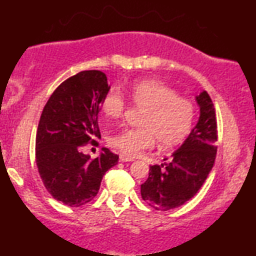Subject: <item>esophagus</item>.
<instances>
[{
    "mask_svg": "<svg viewBox=\"0 0 256 256\" xmlns=\"http://www.w3.org/2000/svg\"><path fill=\"white\" fill-rule=\"evenodd\" d=\"M120 160H122V162H132V160H134V158H132V157H129V156L124 155V154H122V155H120Z\"/></svg>",
    "mask_w": 256,
    "mask_h": 256,
    "instance_id": "obj_1",
    "label": "esophagus"
}]
</instances>
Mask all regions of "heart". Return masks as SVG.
I'll return each instance as SVG.
<instances>
[{"label":"heart","mask_w":256,"mask_h":256,"mask_svg":"<svg viewBox=\"0 0 256 256\" xmlns=\"http://www.w3.org/2000/svg\"><path fill=\"white\" fill-rule=\"evenodd\" d=\"M130 100L138 108L146 110L140 126L124 129L108 138V143L124 155L135 157L150 149L157 140L163 148L180 144L190 134L194 121V102L172 87L157 80H142L130 88ZM127 100L118 88H112L102 100V112L107 118L118 120L127 110Z\"/></svg>","instance_id":"b5f03b06"}]
</instances>
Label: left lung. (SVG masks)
Here are the masks:
<instances>
[{
    "label": "left lung",
    "mask_w": 256,
    "mask_h": 256,
    "mask_svg": "<svg viewBox=\"0 0 256 256\" xmlns=\"http://www.w3.org/2000/svg\"><path fill=\"white\" fill-rule=\"evenodd\" d=\"M198 124L186 141L160 166H152L141 185V196L160 211L176 208L194 197L212 170L216 156L218 128L214 104L206 90L197 96Z\"/></svg>",
    "instance_id": "obj_1"
}]
</instances>
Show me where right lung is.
<instances>
[{"label": "right lung", "instance_id": "obj_1", "mask_svg": "<svg viewBox=\"0 0 256 256\" xmlns=\"http://www.w3.org/2000/svg\"><path fill=\"white\" fill-rule=\"evenodd\" d=\"M110 87L104 72L88 70L62 82L51 94L36 134V164L48 194L78 208L98 194L104 174L118 156L102 148L100 156L82 154L100 138L98 114Z\"/></svg>", "mask_w": 256, "mask_h": 256}]
</instances>
